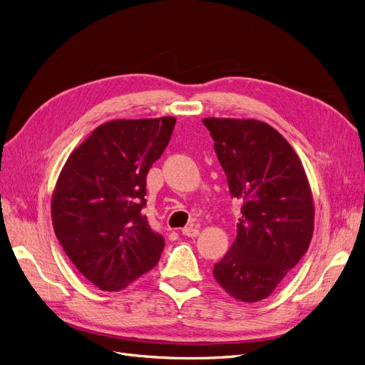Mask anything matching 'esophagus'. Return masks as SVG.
<instances>
[{
    "label": "esophagus",
    "instance_id": "1",
    "mask_svg": "<svg viewBox=\"0 0 365 365\" xmlns=\"http://www.w3.org/2000/svg\"><path fill=\"white\" fill-rule=\"evenodd\" d=\"M182 234L186 235V237H197L200 234V230L197 227H194V225H189V227H185L182 230Z\"/></svg>",
    "mask_w": 365,
    "mask_h": 365
}]
</instances>
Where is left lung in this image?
Listing matches in <instances>:
<instances>
[{"mask_svg":"<svg viewBox=\"0 0 365 365\" xmlns=\"http://www.w3.org/2000/svg\"><path fill=\"white\" fill-rule=\"evenodd\" d=\"M230 192L243 201L237 235L215 264L216 282L235 299L267 298L309 249L312 189L292 146L257 119L205 118Z\"/></svg>","mask_w":365,"mask_h":365,"instance_id":"8db88e82","label":"left lung"}]
</instances>
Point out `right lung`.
<instances>
[{
	"instance_id": "right-lung-1",
	"label": "right lung",
	"mask_w": 365,
	"mask_h": 365,
	"mask_svg": "<svg viewBox=\"0 0 365 365\" xmlns=\"http://www.w3.org/2000/svg\"><path fill=\"white\" fill-rule=\"evenodd\" d=\"M176 118L115 119L95 128L62 167L52 224L70 261L101 291H120L158 264L164 237L141 213L146 176Z\"/></svg>"
}]
</instances>
